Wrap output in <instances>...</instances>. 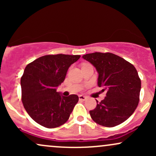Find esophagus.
Wrapping results in <instances>:
<instances>
[{"label":"esophagus","mask_w":156,"mask_h":156,"mask_svg":"<svg viewBox=\"0 0 156 156\" xmlns=\"http://www.w3.org/2000/svg\"><path fill=\"white\" fill-rule=\"evenodd\" d=\"M78 98H79V100L80 101H84L87 100V97L86 96H83V95H79L78 96Z\"/></svg>","instance_id":"obj_1"}]
</instances>
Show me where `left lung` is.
<instances>
[{"mask_svg": "<svg viewBox=\"0 0 156 156\" xmlns=\"http://www.w3.org/2000/svg\"><path fill=\"white\" fill-rule=\"evenodd\" d=\"M96 68L98 85L107 91L104 100L89 111L92 119L102 126L112 128L128 119L139 101L141 80L133 64L111 53H88L83 55Z\"/></svg>", "mask_w": 156, "mask_h": 156, "instance_id": "left-lung-1", "label": "left lung"}]
</instances>
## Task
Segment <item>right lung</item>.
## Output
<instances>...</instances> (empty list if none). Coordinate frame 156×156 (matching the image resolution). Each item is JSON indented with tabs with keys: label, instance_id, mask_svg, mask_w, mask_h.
I'll return each mask as SVG.
<instances>
[{
	"label": "right lung",
	"instance_id": "1",
	"mask_svg": "<svg viewBox=\"0 0 156 156\" xmlns=\"http://www.w3.org/2000/svg\"><path fill=\"white\" fill-rule=\"evenodd\" d=\"M80 55H46L28 64L21 78L22 102L36 122L48 128L59 127L69 119L78 101L76 94L62 96L56 88L65 79Z\"/></svg>",
	"mask_w": 156,
	"mask_h": 156
}]
</instances>
